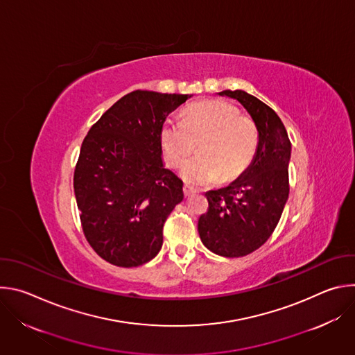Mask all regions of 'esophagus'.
I'll list each match as a JSON object with an SVG mask.
<instances>
[{"instance_id":"1","label":"esophagus","mask_w":355,"mask_h":355,"mask_svg":"<svg viewBox=\"0 0 355 355\" xmlns=\"http://www.w3.org/2000/svg\"><path fill=\"white\" fill-rule=\"evenodd\" d=\"M195 192H196V191H195L193 188H191L189 185H185V187H184V195H185V198L192 196Z\"/></svg>"}]
</instances>
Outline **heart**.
<instances>
[{
	"label": "heart",
	"instance_id": "b5f03b06",
	"mask_svg": "<svg viewBox=\"0 0 355 355\" xmlns=\"http://www.w3.org/2000/svg\"><path fill=\"white\" fill-rule=\"evenodd\" d=\"M195 159L182 168V178L192 187L230 182L241 177L257 155L260 133L251 116L220 99L189 105L184 119L167 121L162 129V144L167 163L177 168L195 151Z\"/></svg>",
	"mask_w": 355,
	"mask_h": 355
}]
</instances>
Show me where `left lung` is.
Here are the masks:
<instances>
[{
    "label": "left lung",
    "mask_w": 355,
    "mask_h": 355,
    "mask_svg": "<svg viewBox=\"0 0 355 355\" xmlns=\"http://www.w3.org/2000/svg\"><path fill=\"white\" fill-rule=\"evenodd\" d=\"M219 94L237 99L260 133L254 162L233 184L207 193L209 209L198 220L205 247L233 259L260 248L281 219L289 195L291 140L275 111L254 95L241 89Z\"/></svg>",
    "instance_id": "1"
}]
</instances>
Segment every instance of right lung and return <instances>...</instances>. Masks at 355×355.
<instances>
[{
    "mask_svg": "<svg viewBox=\"0 0 355 355\" xmlns=\"http://www.w3.org/2000/svg\"><path fill=\"white\" fill-rule=\"evenodd\" d=\"M189 96L132 91L84 137L74 170L81 227L96 254L114 266L155 259L164 222L184 199L182 180L163 166L162 129Z\"/></svg>",
    "mask_w": 355,
    "mask_h": 355,
    "instance_id": "obj_1",
    "label": "right lung"
}]
</instances>
